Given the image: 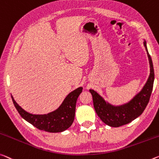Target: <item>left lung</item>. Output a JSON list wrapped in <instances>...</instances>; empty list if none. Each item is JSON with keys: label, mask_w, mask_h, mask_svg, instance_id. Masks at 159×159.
Instances as JSON below:
<instances>
[{"label": "left lung", "mask_w": 159, "mask_h": 159, "mask_svg": "<svg viewBox=\"0 0 159 159\" xmlns=\"http://www.w3.org/2000/svg\"><path fill=\"white\" fill-rule=\"evenodd\" d=\"M143 44L149 60L150 75L142 90L131 101L121 106H113L105 102L98 93L90 90L95 112L100 120L110 127H118L131 122L142 114L149 102L154 81V70L146 42H143Z\"/></svg>", "instance_id": "obj_1"}]
</instances>
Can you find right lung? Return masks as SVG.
Wrapping results in <instances>:
<instances>
[{
  "mask_svg": "<svg viewBox=\"0 0 159 159\" xmlns=\"http://www.w3.org/2000/svg\"><path fill=\"white\" fill-rule=\"evenodd\" d=\"M82 87L70 93L59 108L47 115H32L24 110L14 100H12L15 107L21 117L40 130L48 132H61L70 127L74 120L75 105Z\"/></svg>",
  "mask_w": 159,
  "mask_h": 159,
  "instance_id": "obj_1",
  "label": "right lung"
}]
</instances>
